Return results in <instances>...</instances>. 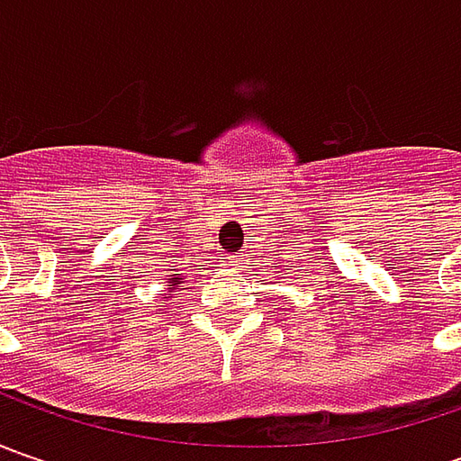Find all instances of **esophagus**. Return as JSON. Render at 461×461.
<instances>
[{
	"instance_id": "esophagus-1",
	"label": "esophagus",
	"mask_w": 461,
	"mask_h": 461,
	"mask_svg": "<svg viewBox=\"0 0 461 461\" xmlns=\"http://www.w3.org/2000/svg\"><path fill=\"white\" fill-rule=\"evenodd\" d=\"M225 261H228L230 267H240V257H225Z\"/></svg>"
}]
</instances>
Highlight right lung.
I'll list each match as a JSON object with an SVG mask.
<instances>
[{"instance_id": "add662e5", "label": "right lung", "mask_w": 461, "mask_h": 461, "mask_svg": "<svg viewBox=\"0 0 461 461\" xmlns=\"http://www.w3.org/2000/svg\"><path fill=\"white\" fill-rule=\"evenodd\" d=\"M179 287H182V276H176V275H168L167 285H164V294L179 293Z\"/></svg>"}]
</instances>
